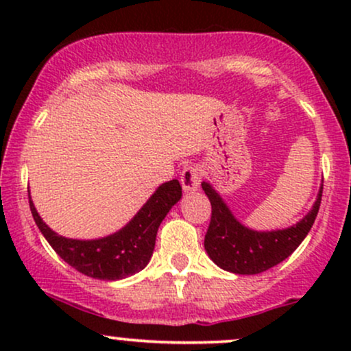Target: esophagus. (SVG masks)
I'll list each match as a JSON object with an SVG mask.
<instances>
[{
  "label": "esophagus",
  "instance_id": "esophagus-1",
  "mask_svg": "<svg viewBox=\"0 0 351 351\" xmlns=\"http://www.w3.org/2000/svg\"><path fill=\"white\" fill-rule=\"evenodd\" d=\"M181 186L186 193H193L199 188L201 183V170L198 165H188V167L183 168L180 176Z\"/></svg>",
  "mask_w": 351,
  "mask_h": 351
}]
</instances>
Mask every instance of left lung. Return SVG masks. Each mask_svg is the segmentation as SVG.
<instances>
[{
    "label": "left lung",
    "mask_w": 351,
    "mask_h": 351,
    "mask_svg": "<svg viewBox=\"0 0 351 351\" xmlns=\"http://www.w3.org/2000/svg\"><path fill=\"white\" fill-rule=\"evenodd\" d=\"M201 186L211 203V221L204 236V249L221 269L243 276L267 271L299 247L313 226L324 191L322 184L313 208L293 226L277 231H252L232 216L211 184L203 181Z\"/></svg>",
    "instance_id": "1"
}]
</instances>
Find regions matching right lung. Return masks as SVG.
Returning a JSON list of instances; mask_svg holds the SVG:
<instances>
[{
    "mask_svg": "<svg viewBox=\"0 0 351 351\" xmlns=\"http://www.w3.org/2000/svg\"><path fill=\"white\" fill-rule=\"evenodd\" d=\"M181 198L178 180L163 183L127 226L102 237L79 241L56 234L41 219L29 196V208L39 231L51 247L84 276L100 280H119L140 272L150 263L160 224Z\"/></svg>",
    "mask_w": 351,
    "mask_h": 351,
    "instance_id": "add662e5",
    "label": "right lung"
}]
</instances>
